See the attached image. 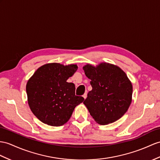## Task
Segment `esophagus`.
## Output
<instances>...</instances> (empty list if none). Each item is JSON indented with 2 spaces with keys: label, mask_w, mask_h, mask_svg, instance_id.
I'll return each mask as SVG.
<instances>
[{
  "label": "esophagus",
  "mask_w": 160,
  "mask_h": 160,
  "mask_svg": "<svg viewBox=\"0 0 160 160\" xmlns=\"http://www.w3.org/2000/svg\"><path fill=\"white\" fill-rule=\"evenodd\" d=\"M87 95H88V94H87V92H85V93H84V94L83 95V98H84V99H85V98H87V96H88Z\"/></svg>",
  "instance_id": "esophagus-1"
}]
</instances>
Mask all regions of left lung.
<instances>
[{"label": "left lung", "mask_w": 160, "mask_h": 160, "mask_svg": "<svg viewBox=\"0 0 160 160\" xmlns=\"http://www.w3.org/2000/svg\"><path fill=\"white\" fill-rule=\"evenodd\" d=\"M83 69L92 87L83 102L89 113L100 125L116 122L132 102V85L126 74L118 66L106 62L96 67L88 64Z\"/></svg>", "instance_id": "1"}]
</instances>
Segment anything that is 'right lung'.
Wrapping results in <instances>:
<instances>
[{"mask_svg":"<svg viewBox=\"0 0 160 160\" xmlns=\"http://www.w3.org/2000/svg\"><path fill=\"white\" fill-rule=\"evenodd\" d=\"M78 67L49 63L38 68L26 84L30 110L41 122L49 126H60L67 123L75 108L84 100L75 95V86L68 83Z\"/></svg>","mask_w":160,"mask_h":160,"instance_id":"1","label":"right lung"}]
</instances>
